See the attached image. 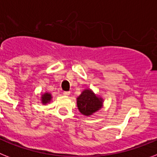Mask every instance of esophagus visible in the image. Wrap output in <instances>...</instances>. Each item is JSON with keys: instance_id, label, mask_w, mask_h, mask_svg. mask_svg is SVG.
<instances>
[{"instance_id": "esophagus-1", "label": "esophagus", "mask_w": 157, "mask_h": 157, "mask_svg": "<svg viewBox=\"0 0 157 157\" xmlns=\"http://www.w3.org/2000/svg\"><path fill=\"white\" fill-rule=\"evenodd\" d=\"M63 94L64 95V96H68L70 94V92L69 91H64L63 93Z\"/></svg>"}]
</instances>
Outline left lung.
I'll return each instance as SVG.
<instances>
[{"label":"left lung","mask_w":157,"mask_h":157,"mask_svg":"<svg viewBox=\"0 0 157 157\" xmlns=\"http://www.w3.org/2000/svg\"><path fill=\"white\" fill-rule=\"evenodd\" d=\"M102 106V99L90 90H85L77 98V107L84 115H92Z\"/></svg>","instance_id":"left-lung-1"}]
</instances>
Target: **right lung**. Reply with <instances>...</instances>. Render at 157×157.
I'll list each match as a JSON object with an SVG mask.
<instances>
[{"mask_svg":"<svg viewBox=\"0 0 157 157\" xmlns=\"http://www.w3.org/2000/svg\"><path fill=\"white\" fill-rule=\"evenodd\" d=\"M52 99V95L48 93H45V94L42 95V102L43 104H47L51 101Z\"/></svg>","mask_w":157,"mask_h":157,"instance_id":"1","label":"right lung"}]
</instances>
